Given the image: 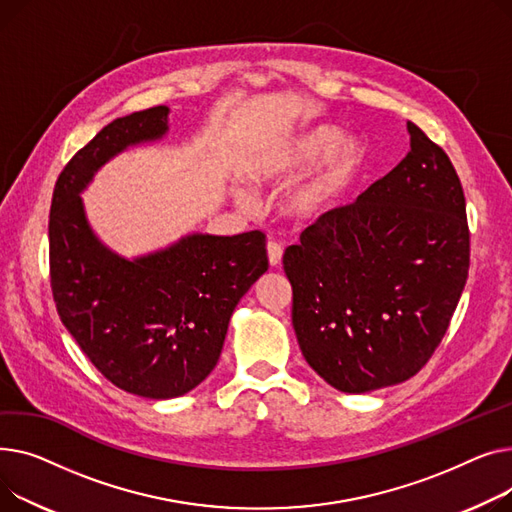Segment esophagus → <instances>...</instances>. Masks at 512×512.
<instances>
[{"instance_id":"obj_1","label":"esophagus","mask_w":512,"mask_h":512,"mask_svg":"<svg viewBox=\"0 0 512 512\" xmlns=\"http://www.w3.org/2000/svg\"><path fill=\"white\" fill-rule=\"evenodd\" d=\"M266 256H268V264L270 266H279L281 258H283V248L279 244H275V242H268Z\"/></svg>"}]
</instances>
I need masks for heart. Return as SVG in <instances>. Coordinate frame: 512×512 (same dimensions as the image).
Here are the masks:
<instances>
[{"instance_id": "obj_1", "label": "heart", "mask_w": 512, "mask_h": 512, "mask_svg": "<svg viewBox=\"0 0 512 512\" xmlns=\"http://www.w3.org/2000/svg\"><path fill=\"white\" fill-rule=\"evenodd\" d=\"M341 138L343 132L339 128L318 126L258 148L244 161L242 173L256 186L277 184L326 157L316 173L293 186L281 198V210L289 219L306 221L320 217L341 200L366 171L370 161V150L364 140L347 138L341 142ZM233 198L242 206L250 202L248 194L239 188L233 190Z\"/></svg>"}]
</instances>
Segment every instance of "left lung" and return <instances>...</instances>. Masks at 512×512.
<instances>
[{
    "label": "left lung",
    "instance_id": "obj_1",
    "mask_svg": "<svg viewBox=\"0 0 512 512\" xmlns=\"http://www.w3.org/2000/svg\"><path fill=\"white\" fill-rule=\"evenodd\" d=\"M409 153L283 256L291 320L312 370L341 393L415 376L442 341L469 273L459 175L407 122Z\"/></svg>",
    "mask_w": 512,
    "mask_h": 512
}]
</instances>
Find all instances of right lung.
Instances as JSON below:
<instances>
[{
    "label": "right lung",
    "mask_w": 512,
    "mask_h": 512,
    "mask_svg": "<svg viewBox=\"0 0 512 512\" xmlns=\"http://www.w3.org/2000/svg\"><path fill=\"white\" fill-rule=\"evenodd\" d=\"M167 132L165 105L113 119L59 173L49 213L59 318L109 382L157 401L190 393L215 370L235 306L268 268L262 231L190 233L136 258L97 237L80 194L113 157Z\"/></svg>",
    "instance_id": "obj_1"
}]
</instances>
